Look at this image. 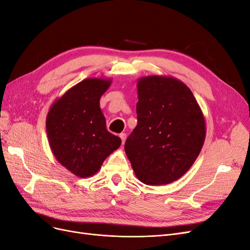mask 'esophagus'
<instances>
[{
    "label": "esophagus",
    "mask_w": 250,
    "mask_h": 250,
    "mask_svg": "<svg viewBox=\"0 0 250 250\" xmlns=\"http://www.w3.org/2000/svg\"><path fill=\"white\" fill-rule=\"evenodd\" d=\"M120 139L122 140V144H124L125 143V141H126V133H124V132H122V133H120Z\"/></svg>",
    "instance_id": "1"
}]
</instances>
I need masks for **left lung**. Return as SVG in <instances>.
<instances>
[{
  "label": "left lung",
  "mask_w": 250,
  "mask_h": 250,
  "mask_svg": "<svg viewBox=\"0 0 250 250\" xmlns=\"http://www.w3.org/2000/svg\"><path fill=\"white\" fill-rule=\"evenodd\" d=\"M137 86L138 125L126 140V155L143 184H171L198 157L206 120L183 81L153 75L140 78Z\"/></svg>",
  "instance_id": "obj_1"
}]
</instances>
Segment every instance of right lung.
I'll return each mask as SVG.
<instances>
[{"mask_svg": "<svg viewBox=\"0 0 250 250\" xmlns=\"http://www.w3.org/2000/svg\"><path fill=\"white\" fill-rule=\"evenodd\" d=\"M111 84L107 78H87L52 104L46 120L50 148L57 162L74 175L93 176L117 150L121 139L106 129L100 98Z\"/></svg>", "mask_w": 250, "mask_h": 250, "instance_id": "1", "label": "right lung"}]
</instances>
